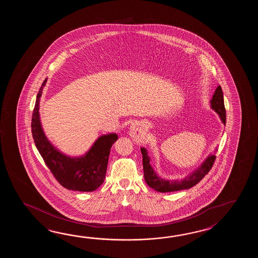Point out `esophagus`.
I'll return each instance as SVG.
<instances>
[{
	"label": "esophagus",
	"instance_id": "1",
	"mask_svg": "<svg viewBox=\"0 0 258 258\" xmlns=\"http://www.w3.org/2000/svg\"><path fill=\"white\" fill-rule=\"evenodd\" d=\"M129 136L136 142H143L146 137V129L142 122L135 121L129 128Z\"/></svg>",
	"mask_w": 258,
	"mask_h": 258
}]
</instances>
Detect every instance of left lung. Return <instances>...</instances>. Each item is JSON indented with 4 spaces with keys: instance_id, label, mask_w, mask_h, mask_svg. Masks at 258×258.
I'll return each mask as SVG.
<instances>
[{
    "instance_id": "obj_1",
    "label": "left lung",
    "mask_w": 258,
    "mask_h": 258,
    "mask_svg": "<svg viewBox=\"0 0 258 258\" xmlns=\"http://www.w3.org/2000/svg\"><path fill=\"white\" fill-rule=\"evenodd\" d=\"M210 107L215 110L220 118V121L223 124H226V110H225L224 99L221 87L219 86L215 90L212 99L210 100ZM209 154L207 159L198 166L196 170H192L191 173L185 176L181 180H167L161 178L155 171L153 167L150 164V157L148 156V150L145 148H141L143 155V169H144V177L145 181L149 187H151L155 191L160 192H176L189 189L191 187L198 184L199 181L203 179L207 173L214 164L216 156L215 153Z\"/></svg>"
}]
</instances>
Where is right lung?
Listing matches in <instances>:
<instances>
[{"mask_svg":"<svg viewBox=\"0 0 258 258\" xmlns=\"http://www.w3.org/2000/svg\"><path fill=\"white\" fill-rule=\"evenodd\" d=\"M46 83L47 78L39 88L32 114L31 131L35 145L61 186L72 191L93 192L104 181L110 148L118 136L115 133L100 136L88 152L80 157L61 153L46 137L39 117V101Z\"/></svg>","mask_w":258,"mask_h":258,"instance_id":"add662e5","label":"right lung"}]
</instances>
